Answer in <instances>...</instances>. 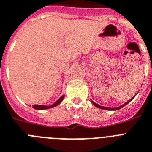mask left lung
Wrapping results in <instances>:
<instances>
[{"label": "left lung", "instance_id": "obj_1", "mask_svg": "<svg viewBox=\"0 0 152 152\" xmlns=\"http://www.w3.org/2000/svg\"><path fill=\"white\" fill-rule=\"evenodd\" d=\"M134 97H133L132 99H130L129 100L128 102H126V103H124V105H122V106H119V107H116V108H108V107H105V106H99V105H98V104H96V102H94L93 101H91V102L93 103L94 106H96V107L99 108V109H102V110H120V109H121V108H123L124 106H126V104L129 103V102H130L131 101V100H132L133 99H134Z\"/></svg>", "mask_w": 152, "mask_h": 152}]
</instances>
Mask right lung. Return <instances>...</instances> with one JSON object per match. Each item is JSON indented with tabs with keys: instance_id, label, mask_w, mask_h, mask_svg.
<instances>
[{
	"instance_id": "right-lung-1",
	"label": "right lung",
	"mask_w": 152,
	"mask_h": 152,
	"mask_svg": "<svg viewBox=\"0 0 152 152\" xmlns=\"http://www.w3.org/2000/svg\"><path fill=\"white\" fill-rule=\"evenodd\" d=\"M64 96H62L60 99L56 102H55L53 104V105H50V106H42V105H33L32 107L35 109V110H46V109H50V108H53L54 107V106H56L57 105L61 103V102L63 101L64 99Z\"/></svg>"
}]
</instances>
